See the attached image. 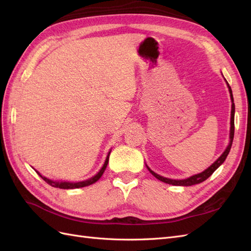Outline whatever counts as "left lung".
I'll use <instances>...</instances> for the list:
<instances>
[{
  "instance_id": "left-lung-1",
  "label": "left lung",
  "mask_w": 251,
  "mask_h": 251,
  "mask_svg": "<svg viewBox=\"0 0 251 251\" xmlns=\"http://www.w3.org/2000/svg\"><path fill=\"white\" fill-rule=\"evenodd\" d=\"M228 88H229V92H230V98L232 100V106H231V120H230V143H229L228 147L226 148L225 151L223 152V154H222L219 159L214 162L212 165L210 167L207 168L206 170H204L203 173L199 174V175H196V176H192L188 178H185V180H171V178H167V177H163L159 175H156L155 173H153L152 170H150L148 167V170L151 173V175L153 176H155L157 180H160L164 183H167V184H170V185H176V186H191V185H196V184H199V183H202L204 182L205 180H207L214 171H216V169L221 165L222 163H223L225 161V159L227 157L229 151H230V148H231V145H232V141H233V135H234V104H233V97H232V91H231V88L230 86L228 85Z\"/></svg>"
}]
</instances>
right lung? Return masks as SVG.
<instances>
[{
	"label": "right lung",
	"instance_id": "add662e5",
	"mask_svg": "<svg viewBox=\"0 0 251 251\" xmlns=\"http://www.w3.org/2000/svg\"><path fill=\"white\" fill-rule=\"evenodd\" d=\"M109 154H110V152L108 153V155H107V157H106V161H105V163H104V165H103V167H102V169L99 171V173L95 176H92L91 178H89V180H86V181H83V182H77V183H69V182H56V181H51V180H49V178H47V177H45V176H42L38 171H37V174L43 178V180H44L47 184H49L50 186H52V187H55V188H61V189H74V188H80V187H85V186H88V185H91V184H94V183H96L100 177L102 176V175H103V173L105 171V169H106V167H107V164H108V160H109Z\"/></svg>",
	"mask_w": 251,
	"mask_h": 251
}]
</instances>
